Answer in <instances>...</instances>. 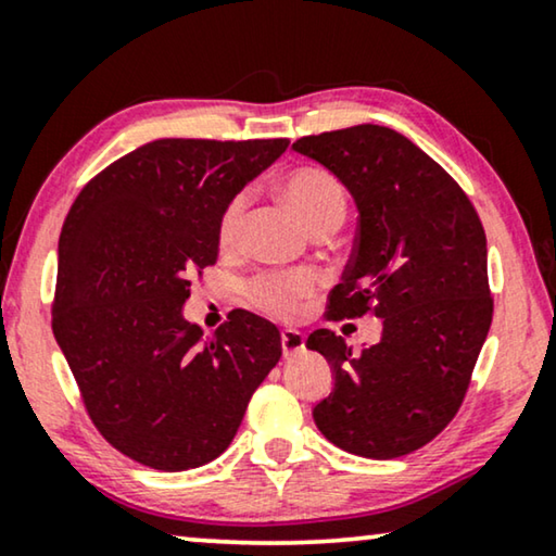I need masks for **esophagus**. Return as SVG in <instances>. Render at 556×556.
<instances>
[{
  "label": "esophagus",
  "instance_id": "esophagus-1",
  "mask_svg": "<svg viewBox=\"0 0 556 556\" xmlns=\"http://www.w3.org/2000/svg\"><path fill=\"white\" fill-rule=\"evenodd\" d=\"M280 346H283V356H295L306 349V337L295 329L280 331Z\"/></svg>",
  "mask_w": 556,
  "mask_h": 556
}]
</instances>
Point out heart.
<instances>
[{
    "instance_id": "obj_1",
    "label": "heart",
    "mask_w": 556,
    "mask_h": 556,
    "mask_svg": "<svg viewBox=\"0 0 556 556\" xmlns=\"http://www.w3.org/2000/svg\"><path fill=\"white\" fill-rule=\"evenodd\" d=\"M286 202L301 217V223L311 232L318 227L341 225L346 217V194L331 174L321 169H299L288 174L280 185ZM248 197L238 194L227 202L219 217V242L230 245L238 238L242 217H245ZM248 299L255 308L273 316H291L299 301L311 291V278L306 273H291V276H257L248 283Z\"/></svg>"
}]
</instances>
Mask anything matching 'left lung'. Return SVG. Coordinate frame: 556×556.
Segmentation results:
<instances>
[{
	"label": "left lung",
	"mask_w": 556,
	"mask_h": 556,
	"mask_svg": "<svg viewBox=\"0 0 556 556\" xmlns=\"http://www.w3.org/2000/svg\"><path fill=\"white\" fill-rule=\"evenodd\" d=\"M293 149L324 164L359 212L329 318H382L379 344L359 354L331 329L308 337L333 369L331 394L314 407L316 428L346 453L400 458L453 420L489 337L483 225L458 181L392 128L303 136Z\"/></svg>",
	"instance_id": "obj_1"
}]
</instances>
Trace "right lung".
<instances>
[{"instance_id":"1","label":"right lung","mask_w":556,"mask_h":556,"mask_svg":"<svg viewBox=\"0 0 556 556\" xmlns=\"http://www.w3.org/2000/svg\"><path fill=\"white\" fill-rule=\"evenodd\" d=\"M288 139H159L88 181L58 245L52 333L90 420L141 466L215 460L283 346L235 308L210 339L185 321L192 278L217 263L219 217Z\"/></svg>"}]
</instances>
